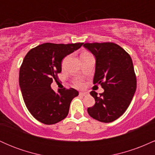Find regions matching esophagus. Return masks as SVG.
<instances>
[{"label": "esophagus", "instance_id": "esophagus-1", "mask_svg": "<svg viewBox=\"0 0 155 155\" xmlns=\"http://www.w3.org/2000/svg\"><path fill=\"white\" fill-rule=\"evenodd\" d=\"M88 95V92H79V95L81 96H86Z\"/></svg>", "mask_w": 155, "mask_h": 155}]
</instances>
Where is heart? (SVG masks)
Returning a JSON list of instances; mask_svg holds the SVG:
<instances>
[{"instance_id":"1","label":"heart","mask_w":155,"mask_h":155,"mask_svg":"<svg viewBox=\"0 0 155 155\" xmlns=\"http://www.w3.org/2000/svg\"><path fill=\"white\" fill-rule=\"evenodd\" d=\"M74 84H75L76 87H81L83 85V84L80 79H76V81H74Z\"/></svg>"}]
</instances>
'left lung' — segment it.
<instances>
[{"instance_id": "obj_1", "label": "left lung", "mask_w": 155, "mask_h": 155, "mask_svg": "<svg viewBox=\"0 0 155 155\" xmlns=\"http://www.w3.org/2000/svg\"><path fill=\"white\" fill-rule=\"evenodd\" d=\"M84 47L96 58L93 84H99L104 92L90 95L95 104L87 108L90 117L101 122H111L128 108L136 90V76L132 59L120 46L112 42L86 43Z\"/></svg>"}]
</instances>
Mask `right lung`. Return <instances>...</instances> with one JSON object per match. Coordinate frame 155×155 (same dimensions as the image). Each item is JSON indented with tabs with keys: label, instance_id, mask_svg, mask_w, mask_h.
<instances>
[{
	"label": "right lung",
	"instance_id": "obj_1",
	"mask_svg": "<svg viewBox=\"0 0 155 155\" xmlns=\"http://www.w3.org/2000/svg\"><path fill=\"white\" fill-rule=\"evenodd\" d=\"M83 44H42L25 57L19 69V86L28 111L41 123L54 124L64 120L73 98L79 95L73 88L55 93L51 84L58 80L62 60Z\"/></svg>",
	"mask_w": 155,
	"mask_h": 155
}]
</instances>
